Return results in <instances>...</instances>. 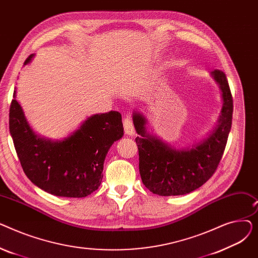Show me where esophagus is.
Segmentation results:
<instances>
[{"label":"esophagus","mask_w":258,"mask_h":258,"mask_svg":"<svg viewBox=\"0 0 258 258\" xmlns=\"http://www.w3.org/2000/svg\"><path fill=\"white\" fill-rule=\"evenodd\" d=\"M123 128H124L125 134L128 135V136H133V135L135 134V127L133 124V121L130 117H125L123 119Z\"/></svg>","instance_id":"obj_1"}]
</instances>
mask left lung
<instances>
[{
    "instance_id": "1",
    "label": "left lung",
    "mask_w": 258,
    "mask_h": 258,
    "mask_svg": "<svg viewBox=\"0 0 258 258\" xmlns=\"http://www.w3.org/2000/svg\"><path fill=\"white\" fill-rule=\"evenodd\" d=\"M222 91L223 107L219 124L209 136L186 150H174L146 133V119L138 112L133 121L139 136V171L145 187L162 197L182 196L206 183L218 168L231 130L233 99L226 74L211 72Z\"/></svg>"
}]
</instances>
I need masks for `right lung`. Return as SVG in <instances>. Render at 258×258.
Returning a JSON list of instances; mask_svg holds the SVG:
<instances>
[{"label": "right lung", "instance_id": "add662e5", "mask_svg": "<svg viewBox=\"0 0 258 258\" xmlns=\"http://www.w3.org/2000/svg\"><path fill=\"white\" fill-rule=\"evenodd\" d=\"M33 54L24 64L30 62ZM16 89L13 97H16ZM9 131L22 168L28 179L56 197L85 198L100 186L103 162L112 144L123 136L121 114L111 111L89 117L61 141L39 137L13 98Z\"/></svg>", "mask_w": 258, "mask_h": 258}]
</instances>
